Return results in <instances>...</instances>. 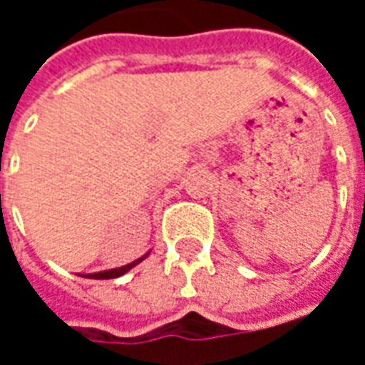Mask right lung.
I'll return each instance as SVG.
<instances>
[{
    "mask_svg": "<svg viewBox=\"0 0 365 365\" xmlns=\"http://www.w3.org/2000/svg\"><path fill=\"white\" fill-rule=\"evenodd\" d=\"M148 254L150 252H146L144 256H140L138 260L130 262V264H127V266H120V268H113V269H103V272H96V274H83L82 277H91V279H113V277H120V275L127 274L128 269H133L135 266H138V264H140Z\"/></svg>",
    "mask_w": 365,
    "mask_h": 365,
    "instance_id": "right-lung-1",
    "label": "right lung"
}]
</instances>
